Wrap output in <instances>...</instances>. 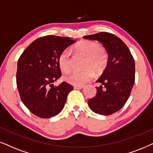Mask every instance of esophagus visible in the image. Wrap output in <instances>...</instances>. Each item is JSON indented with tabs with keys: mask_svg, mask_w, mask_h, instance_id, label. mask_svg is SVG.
I'll use <instances>...</instances> for the list:
<instances>
[{
	"mask_svg": "<svg viewBox=\"0 0 153 153\" xmlns=\"http://www.w3.org/2000/svg\"><path fill=\"white\" fill-rule=\"evenodd\" d=\"M73 88H74V89H82L83 88H84V86L83 85H75L74 87H73Z\"/></svg>",
	"mask_w": 153,
	"mask_h": 153,
	"instance_id": "34e87169",
	"label": "esophagus"
}]
</instances>
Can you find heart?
<instances>
[{
    "instance_id": "b5f03b06",
    "label": "heart",
    "mask_w": 153,
    "mask_h": 153,
    "mask_svg": "<svg viewBox=\"0 0 153 153\" xmlns=\"http://www.w3.org/2000/svg\"><path fill=\"white\" fill-rule=\"evenodd\" d=\"M73 49L78 53L86 56L84 71H74L65 75L64 80L73 85H82L96 74L104 71L108 63V55L99 44L90 40H83L75 44ZM59 65L63 73H68L72 66V57L68 49H64L59 56Z\"/></svg>"
}]
</instances>
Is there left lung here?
<instances>
[{
	"label": "left lung",
	"instance_id": "obj_1",
	"mask_svg": "<svg viewBox=\"0 0 153 153\" xmlns=\"http://www.w3.org/2000/svg\"><path fill=\"white\" fill-rule=\"evenodd\" d=\"M86 39L100 42L108 54V63L97 80L100 86L96 96L88 100L92 111L110 115L121 109L128 100L135 82V61L130 50L118 36L108 32L84 36Z\"/></svg>",
	"mask_w": 153,
	"mask_h": 153
}]
</instances>
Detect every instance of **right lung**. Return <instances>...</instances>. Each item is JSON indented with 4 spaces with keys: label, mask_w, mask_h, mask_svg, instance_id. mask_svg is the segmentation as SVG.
Wrapping results in <instances>:
<instances>
[{
    "label": "right lung",
    "mask_w": 153,
    "mask_h": 153,
    "mask_svg": "<svg viewBox=\"0 0 153 153\" xmlns=\"http://www.w3.org/2000/svg\"><path fill=\"white\" fill-rule=\"evenodd\" d=\"M69 37L48 35L34 40L17 62V87L21 100L36 117L48 119L62 111L73 86L53 82L61 77L59 56L75 43Z\"/></svg>",
    "instance_id": "obj_1"
}]
</instances>
